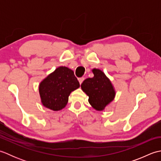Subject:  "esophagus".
I'll return each instance as SVG.
<instances>
[{"mask_svg":"<svg viewBox=\"0 0 161 161\" xmlns=\"http://www.w3.org/2000/svg\"><path fill=\"white\" fill-rule=\"evenodd\" d=\"M78 80H79V82L81 84V83L83 82V81L84 80V77H80V78H78Z\"/></svg>","mask_w":161,"mask_h":161,"instance_id":"34e87169","label":"esophagus"}]
</instances>
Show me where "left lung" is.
I'll return each mask as SVG.
<instances>
[{
    "label": "left lung",
    "mask_w": 161,
    "mask_h": 161,
    "mask_svg": "<svg viewBox=\"0 0 161 161\" xmlns=\"http://www.w3.org/2000/svg\"><path fill=\"white\" fill-rule=\"evenodd\" d=\"M92 71L94 77L86 79L81 84V88L88 96V102L92 107L97 111H102L114 100L115 91L103 72L96 68Z\"/></svg>",
    "instance_id": "left-lung-1"
}]
</instances>
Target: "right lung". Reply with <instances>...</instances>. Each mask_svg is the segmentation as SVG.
I'll use <instances>...</instances> for the list:
<instances>
[{"label":"right lung","instance_id":"add662e5","mask_svg":"<svg viewBox=\"0 0 161 161\" xmlns=\"http://www.w3.org/2000/svg\"><path fill=\"white\" fill-rule=\"evenodd\" d=\"M74 72L65 66L57 68L39 84V94L44 107L57 111L64 108L72 91L80 87Z\"/></svg>","mask_w":161,"mask_h":161}]
</instances>
